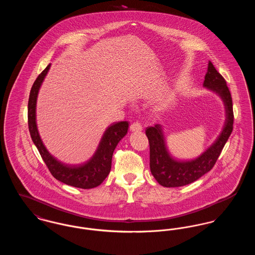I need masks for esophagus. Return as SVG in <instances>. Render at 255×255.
Listing matches in <instances>:
<instances>
[{
    "instance_id": "obj_1",
    "label": "esophagus",
    "mask_w": 255,
    "mask_h": 255,
    "mask_svg": "<svg viewBox=\"0 0 255 255\" xmlns=\"http://www.w3.org/2000/svg\"><path fill=\"white\" fill-rule=\"evenodd\" d=\"M130 130L133 132H139L142 130V126L138 122H133L130 126Z\"/></svg>"
}]
</instances>
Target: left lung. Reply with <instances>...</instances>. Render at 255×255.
I'll return each mask as SVG.
<instances>
[{
    "label": "left lung",
    "mask_w": 255,
    "mask_h": 255,
    "mask_svg": "<svg viewBox=\"0 0 255 255\" xmlns=\"http://www.w3.org/2000/svg\"><path fill=\"white\" fill-rule=\"evenodd\" d=\"M204 87L222 98L226 109V122L218 138L199 157L180 161L170 156L161 125L147 127L145 133L150 145V170L157 182L165 187H179L197 181L209 172L228 141L233 129V109L231 92L225 78L209 61Z\"/></svg>",
    "instance_id": "left-lung-1"
}]
</instances>
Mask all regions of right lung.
Returning <instances> with one entry per match:
<instances>
[{
	"instance_id": "1",
	"label": "right lung",
	"mask_w": 255,
	"mask_h": 255,
	"mask_svg": "<svg viewBox=\"0 0 255 255\" xmlns=\"http://www.w3.org/2000/svg\"><path fill=\"white\" fill-rule=\"evenodd\" d=\"M50 64L38 75L30 90L27 105L28 130L31 139L48 166L51 175L58 181L74 187L90 189L97 187L107 178L112 166V157L118 143L128 131V122L113 123L103 133L97 151L87 162L80 165H69L61 162L50 155L44 145L36 125V101L39 89L42 85Z\"/></svg>"
}]
</instances>
